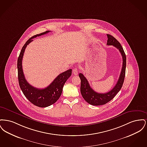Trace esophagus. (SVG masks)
I'll use <instances>...</instances> for the list:
<instances>
[{"label": "esophagus", "instance_id": "obj_1", "mask_svg": "<svg viewBox=\"0 0 147 147\" xmlns=\"http://www.w3.org/2000/svg\"><path fill=\"white\" fill-rule=\"evenodd\" d=\"M73 73L74 75L77 76V75H78V69L77 68H74V69H73Z\"/></svg>", "mask_w": 147, "mask_h": 147}]
</instances>
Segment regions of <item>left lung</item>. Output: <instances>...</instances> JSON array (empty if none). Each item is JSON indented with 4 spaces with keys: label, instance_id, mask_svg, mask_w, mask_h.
I'll return each mask as SVG.
<instances>
[{
    "label": "left lung",
    "instance_id": "left-lung-1",
    "mask_svg": "<svg viewBox=\"0 0 147 147\" xmlns=\"http://www.w3.org/2000/svg\"><path fill=\"white\" fill-rule=\"evenodd\" d=\"M107 36L108 38L107 45L110 46L112 45L113 46L117 48L122 56V67L119 80L116 85L111 90L106 93H98L91 88L88 83V81L82 73H80L79 74V77L81 80V94L84 100L88 103L94 106L104 105L113 99V98L116 96V95L121 90L123 84L125 77L126 67V56L125 53L119 42L114 37L109 34H107Z\"/></svg>",
    "mask_w": 147,
    "mask_h": 147
}]
</instances>
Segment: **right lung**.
Segmentation results:
<instances>
[{
  "label": "right lung",
  "mask_w": 147,
  "mask_h": 147,
  "mask_svg": "<svg viewBox=\"0 0 147 147\" xmlns=\"http://www.w3.org/2000/svg\"><path fill=\"white\" fill-rule=\"evenodd\" d=\"M50 32L46 31L30 38L21 49L18 59V80L20 87L25 97L34 105L40 107H46L55 104L60 98L64 84L71 76L72 69H70L59 74L47 87L44 89H38L32 86L26 81L22 67V61L26 46L33 41L32 38L45 35Z\"/></svg>",
  "instance_id": "right-lung-1"
}]
</instances>
